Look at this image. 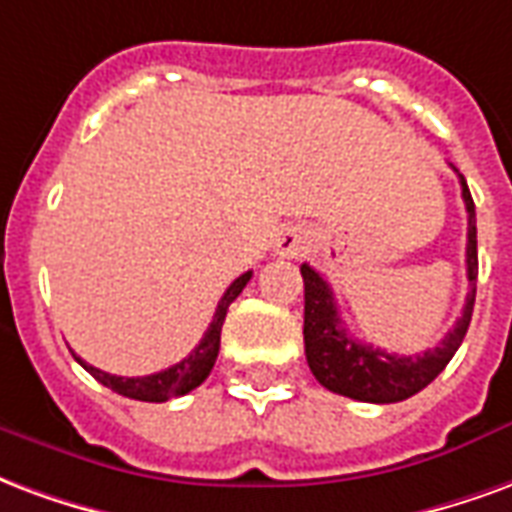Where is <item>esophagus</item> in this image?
<instances>
[{"mask_svg":"<svg viewBox=\"0 0 512 512\" xmlns=\"http://www.w3.org/2000/svg\"><path fill=\"white\" fill-rule=\"evenodd\" d=\"M305 245H308V234L300 226H289V229L278 231V237H275V253L292 256V259L305 251Z\"/></svg>","mask_w":512,"mask_h":512,"instance_id":"34e87169","label":"esophagus"}]
</instances>
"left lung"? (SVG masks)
I'll return each instance as SVG.
<instances>
[{
    "instance_id": "1",
    "label": "left lung",
    "mask_w": 512,
    "mask_h": 512,
    "mask_svg": "<svg viewBox=\"0 0 512 512\" xmlns=\"http://www.w3.org/2000/svg\"><path fill=\"white\" fill-rule=\"evenodd\" d=\"M461 179V196H464L466 215V278H469V294L461 319L455 322L450 333L439 341L434 349H425L423 354H390L384 349H374L371 343L352 338L343 327L330 283L324 281L311 264H302V283H305V357L311 365V374L319 379L322 387L330 393L346 395L365 404H395L406 401L414 393L434 382L436 376L445 371V365L453 360L458 346L464 341L472 308H475L477 292V223H475V201L469 193L466 179Z\"/></svg>"
}]
</instances>
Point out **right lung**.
<instances>
[{"label":"right lung","instance_id":"1","mask_svg":"<svg viewBox=\"0 0 512 512\" xmlns=\"http://www.w3.org/2000/svg\"><path fill=\"white\" fill-rule=\"evenodd\" d=\"M251 275L253 272L248 270L245 275H240L237 281L231 283L226 292H223L218 308H215V316H212V324L207 327V333H204L199 346H196L185 360H179L177 365H171V368H166V371H158V374H149V376H114V374H106V371H100V368H95V365L84 363L81 357H76V360L84 365L89 374L95 376L100 384H106L108 390L125 395V398H133V401L160 404V401H169V398H179V395L190 393V390H196V387L210 376L212 365H215V360H218L220 327H223V322H226V311H229L231 302L240 297V292L245 289V283L251 281Z\"/></svg>","mask_w":512,"mask_h":512}]
</instances>
